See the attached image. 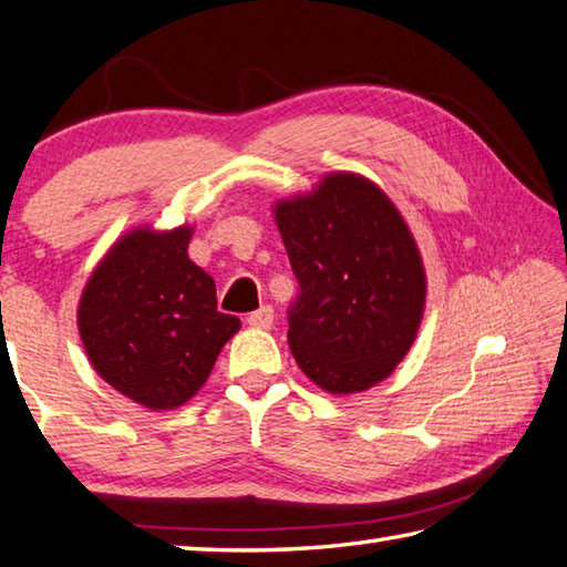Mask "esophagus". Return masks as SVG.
I'll use <instances>...</instances> for the list:
<instances>
[{
	"mask_svg": "<svg viewBox=\"0 0 567 567\" xmlns=\"http://www.w3.org/2000/svg\"><path fill=\"white\" fill-rule=\"evenodd\" d=\"M247 323L251 326V328H259V330H269L271 326H274V308L271 306H261L259 311H254V313H249V318H247Z\"/></svg>",
	"mask_w": 567,
	"mask_h": 567,
	"instance_id": "obj_1",
	"label": "esophagus"
}]
</instances>
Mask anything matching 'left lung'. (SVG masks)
I'll return each instance as SVG.
<instances>
[{"instance_id": "1", "label": "left lung", "mask_w": 567, "mask_h": 567, "mask_svg": "<svg viewBox=\"0 0 567 567\" xmlns=\"http://www.w3.org/2000/svg\"><path fill=\"white\" fill-rule=\"evenodd\" d=\"M298 291L288 346L318 388L362 392L408 355L420 330L426 276L398 207L355 173H333L308 195L276 202Z\"/></svg>"}]
</instances>
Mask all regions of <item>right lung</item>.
<instances>
[{
  "mask_svg": "<svg viewBox=\"0 0 567 567\" xmlns=\"http://www.w3.org/2000/svg\"><path fill=\"white\" fill-rule=\"evenodd\" d=\"M192 227H137L95 266L79 303L93 370L153 412L175 410L207 382L241 328L217 311L215 279L189 261Z\"/></svg>",
  "mask_w": 567,
  "mask_h": 567,
  "instance_id": "1",
  "label": "right lung"
}]
</instances>
